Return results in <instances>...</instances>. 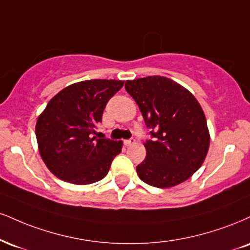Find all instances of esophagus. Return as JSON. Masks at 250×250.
Masks as SVG:
<instances>
[{
  "instance_id": "obj_1",
  "label": "esophagus",
  "mask_w": 250,
  "mask_h": 250,
  "mask_svg": "<svg viewBox=\"0 0 250 250\" xmlns=\"http://www.w3.org/2000/svg\"><path fill=\"white\" fill-rule=\"evenodd\" d=\"M135 143V138H130V140H125V146H130L131 144Z\"/></svg>"
}]
</instances>
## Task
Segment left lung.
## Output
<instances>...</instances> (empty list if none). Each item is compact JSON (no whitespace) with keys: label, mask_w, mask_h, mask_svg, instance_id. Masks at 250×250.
<instances>
[{"label":"left lung","mask_w":250,"mask_h":250,"mask_svg":"<svg viewBox=\"0 0 250 250\" xmlns=\"http://www.w3.org/2000/svg\"><path fill=\"white\" fill-rule=\"evenodd\" d=\"M125 89L140 107L152 137L144 143L146 156L136 167L138 177L159 188L188 180L203 165L211 140L199 102L167 77L127 80Z\"/></svg>","instance_id":"8db88e82"}]
</instances>
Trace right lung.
I'll list each match as a JSON object with an SVG mask.
<instances>
[{"label": "right lung", "mask_w": 250, "mask_h": 250, "mask_svg": "<svg viewBox=\"0 0 250 250\" xmlns=\"http://www.w3.org/2000/svg\"><path fill=\"white\" fill-rule=\"evenodd\" d=\"M125 81L93 79L56 94L38 116V150L51 172L64 182L86 185L106 177L122 141L99 138L96 125L108 100Z\"/></svg>", "instance_id": "1"}]
</instances>
